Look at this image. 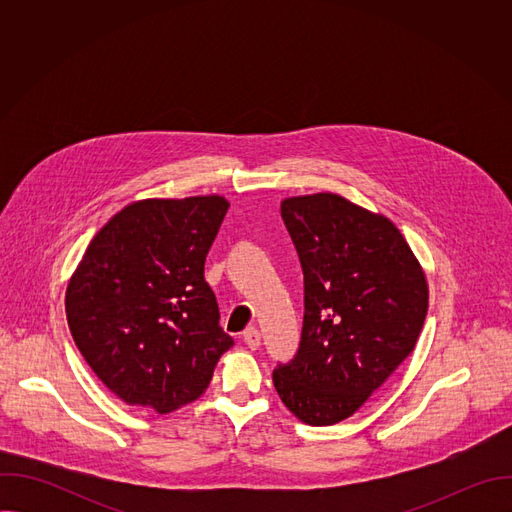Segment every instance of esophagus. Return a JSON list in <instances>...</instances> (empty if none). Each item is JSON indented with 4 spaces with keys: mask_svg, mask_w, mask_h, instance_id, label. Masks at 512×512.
I'll return each mask as SVG.
<instances>
[{
    "mask_svg": "<svg viewBox=\"0 0 512 512\" xmlns=\"http://www.w3.org/2000/svg\"><path fill=\"white\" fill-rule=\"evenodd\" d=\"M243 340H245V344H247L251 350H257L259 344H261V334H259L257 328H247V330L243 332Z\"/></svg>",
    "mask_w": 512,
    "mask_h": 512,
    "instance_id": "esophagus-1",
    "label": "esophagus"
}]
</instances>
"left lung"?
<instances>
[{
  "mask_svg": "<svg viewBox=\"0 0 512 512\" xmlns=\"http://www.w3.org/2000/svg\"><path fill=\"white\" fill-rule=\"evenodd\" d=\"M304 271L300 348L273 385L308 425L350 417L413 352L427 281L399 229L330 192L281 202Z\"/></svg>",
  "mask_w": 512,
  "mask_h": 512,
  "instance_id": "1",
  "label": "left lung"
}]
</instances>
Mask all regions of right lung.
Returning <instances> with one entry per match:
<instances>
[{
	"instance_id": "add662e5",
	"label": "right lung",
	"mask_w": 512,
	"mask_h": 512,
	"mask_svg": "<svg viewBox=\"0 0 512 512\" xmlns=\"http://www.w3.org/2000/svg\"><path fill=\"white\" fill-rule=\"evenodd\" d=\"M229 202L148 198L93 237L66 289L75 344L127 405L170 413L198 399L233 346L204 261Z\"/></svg>"
}]
</instances>
